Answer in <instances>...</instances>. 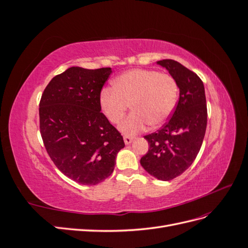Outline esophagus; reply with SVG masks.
Instances as JSON below:
<instances>
[{
  "label": "esophagus",
  "mask_w": 248,
  "mask_h": 248,
  "mask_svg": "<svg viewBox=\"0 0 248 248\" xmlns=\"http://www.w3.org/2000/svg\"><path fill=\"white\" fill-rule=\"evenodd\" d=\"M132 140H133V137H130V136H124V142H125L126 145H129Z\"/></svg>",
  "instance_id": "esophagus-1"
}]
</instances>
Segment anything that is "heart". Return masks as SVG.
Returning <instances> with one entry per match:
<instances>
[{
	"label": "heart",
	"mask_w": 248,
	"mask_h": 248,
	"mask_svg": "<svg viewBox=\"0 0 248 248\" xmlns=\"http://www.w3.org/2000/svg\"><path fill=\"white\" fill-rule=\"evenodd\" d=\"M114 89H103L99 102L111 123L122 121L131 104L133 111L119 126L125 134H137L147 125L159 127L168 121L178 99V84L170 74L153 69H132L112 81Z\"/></svg>",
	"instance_id": "b5f03b06"
}]
</instances>
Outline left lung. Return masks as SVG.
<instances>
[{"instance_id":"obj_1","label":"left lung","mask_w":248,"mask_h":248,"mask_svg":"<svg viewBox=\"0 0 248 248\" xmlns=\"http://www.w3.org/2000/svg\"><path fill=\"white\" fill-rule=\"evenodd\" d=\"M180 90L177 107L159 130L144 138L149 150L140 164L150 175L170 181L188 169L198 156L207 127V104L202 79L174 60H161Z\"/></svg>"}]
</instances>
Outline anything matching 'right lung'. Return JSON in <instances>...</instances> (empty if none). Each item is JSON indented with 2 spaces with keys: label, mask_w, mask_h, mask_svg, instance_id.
<instances>
[{
  "label": "right lung",
  "mask_w": 248,
  "mask_h": 248,
  "mask_svg": "<svg viewBox=\"0 0 248 248\" xmlns=\"http://www.w3.org/2000/svg\"><path fill=\"white\" fill-rule=\"evenodd\" d=\"M109 67H70L46 86L39 103L40 133L56 167L82 185H96L109 177L123 137L101 112V89Z\"/></svg>",
  "instance_id": "add662e5"
}]
</instances>
